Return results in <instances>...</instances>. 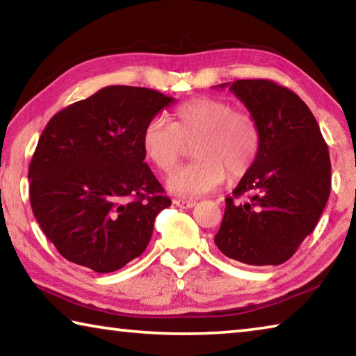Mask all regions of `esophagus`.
I'll return each instance as SVG.
<instances>
[{
	"label": "esophagus",
	"mask_w": 356,
	"mask_h": 356,
	"mask_svg": "<svg viewBox=\"0 0 356 356\" xmlns=\"http://www.w3.org/2000/svg\"><path fill=\"white\" fill-rule=\"evenodd\" d=\"M174 204H176V206L180 207V209H191V207H195L196 201L195 200H186V197H177V200H174Z\"/></svg>",
	"instance_id": "esophagus-1"
}]
</instances>
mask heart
Instances as JSON below:
<instances>
[{
  "mask_svg": "<svg viewBox=\"0 0 356 356\" xmlns=\"http://www.w3.org/2000/svg\"><path fill=\"white\" fill-rule=\"evenodd\" d=\"M191 147L195 160L177 168L166 180L177 196H201L232 177L243 176L261 150V130L251 113L234 110L229 102L201 97L172 111V122L152 118L144 125L141 147L160 171H171Z\"/></svg>",
  "mask_w": 356,
  "mask_h": 356,
  "instance_id": "1",
  "label": "heart"
}]
</instances>
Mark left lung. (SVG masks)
Here are the masks:
<instances>
[{
  "instance_id": "1",
  "label": "left lung",
  "mask_w": 356,
  "mask_h": 356,
  "mask_svg": "<svg viewBox=\"0 0 356 356\" xmlns=\"http://www.w3.org/2000/svg\"><path fill=\"white\" fill-rule=\"evenodd\" d=\"M261 130V150L232 197L215 243L248 265H280L314 231L331 190L328 146L308 105L272 80L222 83ZM247 196L237 203L233 197Z\"/></svg>"
}]
</instances>
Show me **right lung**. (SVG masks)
<instances>
[{
    "instance_id": "add662e5",
    "label": "right lung",
    "mask_w": 356,
    "mask_h": 356,
    "mask_svg": "<svg viewBox=\"0 0 356 356\" xmlns=\"http://www.w3.org/2000/svg\"><path fill=\"white\" fill-rule=\"evenodd\" d=\"M174 102L154 89L106 86L47 124L29 165V200L67 261L110 273L146 250L171 201L144 163L141 134Z\"/></svg>"
}]
</instances>
